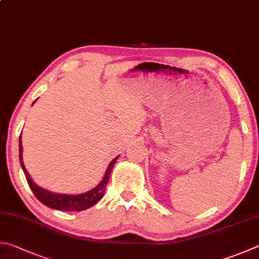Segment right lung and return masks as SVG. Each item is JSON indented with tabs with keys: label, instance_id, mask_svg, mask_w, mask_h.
<instances>
[{
	"label": "right lung",
	"instance_id": "right-lung-1",
	"mask_svg": "<svg viewBox=\"0 0 259 259\" xmlns=\"http://www.w3.org/2000/svg\"><path fill=\"white\" fill-rule=\"evenodd\" d=\"M36 102V101H35ZM34 102V103H35ZM32 103V104H34ZM119 156H116L114 159H112V162L107 166L104 178L102 179V181L98 183V185L93 188L87 192H83V194L79 195H67V194H56V192L50 191L48 189H44L39 186H37L36 183L31 180L29 173L27 172L25 165H23L22 161V143H21V137L19 138V159H20L21 167L25 173L28 185H29L30 189L34 192L36 198L38 199L41 204H44L50 208L58 209V210H67V211H80L84 210L92 206L95 205L97 201H100L101 198L104 195L106 185L110 180L111 171L113 168L116 159Z\"/></svg>",
	"mask_w": 259,
	"mask_h": 259
}]
</instances>
